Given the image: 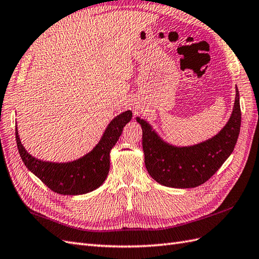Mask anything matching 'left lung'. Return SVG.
<instances>
[{"label": "left lung", "mask_w": 259, "mask_h": 259, "mask_svg": "<svg viewBox=\"0 0 259 259\" xmlns=\"http://www.w3.org/2000/svg\"><path fill=\"white\" fill-rule=\"evenodd\" d=\"M241 106L236 89L234 109L229 122L220 133L203 143L188 147L172 146L163 142L140 117L143 128L145 166L151 178L171 188H194L215 174L234 150L241 130Z\"/></svg>", "instance_id": "8db88e82"}]
</instances>
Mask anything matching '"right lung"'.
Returning a JSON list of instances; mask_svg holds the SVG:
<instances>
[{
  "mask_svg": "<svg viewBox=\"0 0 259 259\" xmlns=\"http://www.w3.org/2000/svg\"><path fill=\"white\" fill-rule=\"evenodd\" d=\"M132 119L126 111L112 119L99 144L89 154L71 162H49L30 156L20 141L17 127L16 143L21 158L31 172L50 190L59 194L77 195L96 190L103 184L110 170V151L121 136L124 126Z\"/></svg>",
  "mask_w": 259,
  "mask_h": 259,
  "instance_id": "obj_1",
  "label": "right lung"
}]
</instances>
